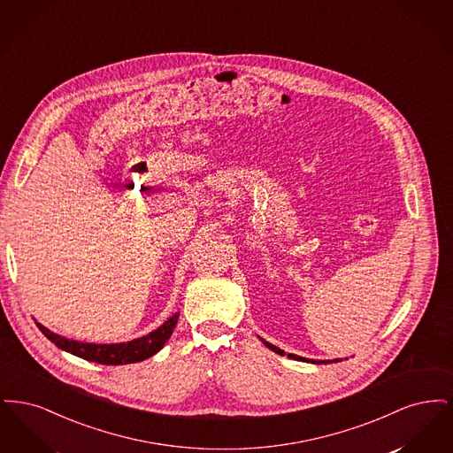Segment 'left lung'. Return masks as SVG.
Masks as SVG:
<instances>
[{"label": "left lung", "instance_id": "1", "mask_svg": "<svg viewBox=\"0 0 453 453\" xmlns=\"http://www.w3.org/2000/svg\"><path fill=\"white\" fill-rule=\"evenodd\" d=\"M261 342H263L265 345L268 346V348H272V349H273L275 353H279V355H285V351H283V349H280V348H277V346H273L272 345V343H266L265 340H261ZM287 357H288V358H294V360H301V362L302 360H303V362H312V364H329V360H327V362H323V360H321V362H314V360H307V358H302V357H297V355H292V353H288ZM334 362H340V360H334Z\"/></svg>", "mask_w": 453, "mask_h": 453}]
</instances>
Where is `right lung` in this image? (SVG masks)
<instances>
[{
	"mask_svg": "<svg viewBox=\"0 0 453 453\" xmlns=\"http://www.w3.org/2000/svg\"><path fill=\"white\" fill-rule=\"evenodd\" d=\"M178 316L180 314L176 312L166 323L161 324L156 331H152L148 336H142V338L134 340L129 343H119V345L80 343V342L67 340V338H63V336L49 331L47 327H43L42 324L37 323V326L47 340H50L58 348L69 351L83 360L104 364V365H126V364L142 362V360L152 357L154 353H157L170 340L173 329L178 323Z\"/></svg>",
	"mask_w": 453,
	"mask_h": 453,
	"instance_id": "1",
	"label": "right lung"
}]
</instances>
